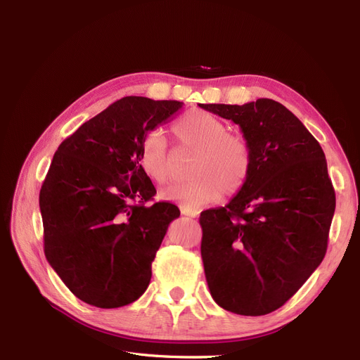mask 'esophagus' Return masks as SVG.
Wrapping results in <instances>:
<instances>
[{"label": "esophagus", "mask_w": 360, "mask_h": 360, "mask_svg": "<svg viewBox=\"0 0 360 360\" xmlns=\"http://www.w3.org/2000/svg\"><path fill=\"white\" fill-rule=\"evenodd\" d=\"M181 214L189 216V217H198L200 212L195 210V209H186V207H181Z\"/></svg>", "instance_id": "obj_1"}]
</instances>
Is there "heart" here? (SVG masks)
<instances>
[{
	"mask_svg": "<svg viewBox=\"0 0 360 360\" xmlns=\"http://www.w3.org/2000/svg\"><path fill=\"white\" fill-rule=\"evenodd\" d=\"M172 135L183 147L197 150L189 174L193 177L162 191V198L186 209H200L240 191L252 167L246 141L228 134L221 118L205 111H191L172 124ZM138 163L146 176L158 184L171 177V158L167 139L159 130H150L138 147Z\"/></svg>",
	"mask_w": 360,
	"mask_h": 360,
	"instance_id": "1",
	"label": "heart"
}]
</instances>
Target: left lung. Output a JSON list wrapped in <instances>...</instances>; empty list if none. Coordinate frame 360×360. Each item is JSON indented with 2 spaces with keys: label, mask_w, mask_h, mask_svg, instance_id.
Instances as JSON below:
<instances>
[{
  "label": "left lung",
  "mask_w": 360,
  "mask_h": 360,
  "mask_svg": "<svg viewBox=\"0 0 360 360\" xmlns=\"http://www.w3.org/2000/svg\"><path fill=\"white\" fill-rule=\"evenodd\" d=\"M240 127L252 155L245 186L201 213V257L213 300L266 315L294 296L328 249L335 191L319 141L284 105L198 103Z\"/></svg>",
  "instance_id": "obj_1"
}]
</instances>
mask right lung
Wrapping results in <instances>:
<instances>
[{
  "label": "right lung",
  "mask_w": 360,
  "mask_h": 360,
  "mask_svg": "<svg viewBox=\"0 0 360 360\" xmlns=\"http://www.w3.org/2000/svg\"><path fill=\"white\" fill-rule=\"evenodd\" d=\"M177 101L127 96L85 122L60 144L40 189L45 255L66 287L97 308L143 296L151 263L177 205L155 202L141 171L143 136L167 123Z\"/></svg>",
  "instance_id": "obj_1"
}]
</instances>
